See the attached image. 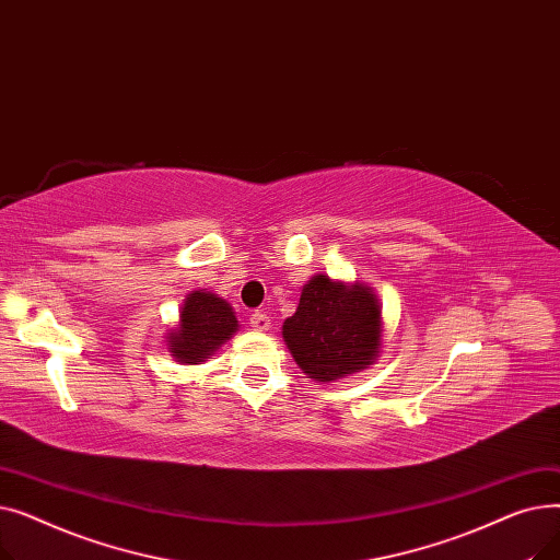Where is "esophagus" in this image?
I'll return each instance as SVG.
<instances>
[{
  "mask_svg": "<svg viewBox=\"0 0 560 560\" xmlns=\"http://www.w3.org/2000/svg\"><path fill=\"white\" fill-rule=\"evenodd\" d=\"M249 325L254 331H268L270 329V315L262 313V311H254L249 315Z\"/></svg>",
  "mask_w": 560,
  "mask_h": 560,
  "instance_id": "1",
  "label": "esophagus"
}]
</instances>
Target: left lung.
I'll return each mask as SVG.
<instances>
[{
	"label": "left lung",
	"mask_w": 560,
	"mask_h": 560,
	"mask_svg": "<svg viewBox=\"0 0 560 560\" xmlns=\"http://www.w3.org/2000/svg\"><path fill=\"white\" fill-rule=\"evenodd\" d=\"M281 336L308 378L331 384L378 359L384 342L381 302L368 283L315 275L302 288L298 311L283 322Z\"/></svg>",
	"instance_id": "left-lung-1"
}]
</instances>
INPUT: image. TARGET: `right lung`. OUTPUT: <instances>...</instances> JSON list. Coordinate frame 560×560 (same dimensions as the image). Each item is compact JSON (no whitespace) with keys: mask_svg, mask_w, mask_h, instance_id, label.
I'll return each instance as SVG.
<instances>
[{"mask_svg":"<svg viewBox=\"0 0 560 560\" xmlns=\"http://www.w3.org/2000/svg\"><path fill=\"white\" fill-rule=\"evenodd\" d=\"M235 331L238 317L233 306L209 290H192L186 295L179 322L167 331L165 345L176 363L199 365L213 357Z\"/></svg>","mask_w":560,"mask_h":560,"instance_id":"add662e5","label":"right lung"}]
</instances>
